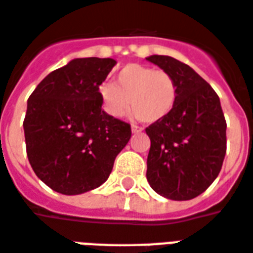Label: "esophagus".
Listing matches in <instances>:
<instances>
[{
	"instance_id": "esophagus-1",
	"label": "esophagus",
	"mask_w": 253,
	"mask_h": 253,
	"mask_svg": "<svg viewBox=\"0 0 253 253\" xmlns=\"http://www.w3.org/2000/svg\"><path fill=\"white\" fill-rule=\"evenodd\" d=\"M143 129L140 128V126H136V125H132V133H140Z\"/></svg>"
}]
</instances>
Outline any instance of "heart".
I'll use <instances>...</instances> for the list:
<instances>
[{"instance_id": "heart-1", "label": "heart", "mask_w": 253, "mask_h": 253, "mask_svg": "<svg viewBox=\"0 0 253 253\" xmlns=\"http://www.w3.org/2000/svg\"><path fill=\"white\" fill-rule=\"evenodd\" d=\"M105 110L120 119L132 112L145 124L166 119L176 105L178 84L169 73L141 64H128L117 74V84L99 86Z\"/></svg>"}]
</instances>
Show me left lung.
<instances>
[{"label":"left lung","mask_w":253,"mask_h":253,"mask_svg":"<svg viewBox=\"0 0 253 253\" xmlns=\"http://www.w3.org/2000/svg\"><path fill=\"white\" fill-rule=\"evenodd\" d=\"M147 60L171 74L178 84L172 112L145 129L151 140L147 180L169 200H193L214 182L224 162L226 121L220 98L187 64L165 55Z\"/></svg>","instance_id":"8db88e82"}]
</instances>
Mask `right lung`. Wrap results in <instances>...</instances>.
I'll list each match as a JSON object with an SVG mask.
<instances>
[{
    "label": "right lung",
    "mask_w": 253,
    "mask_h": 253,
    "mask_svg": "<svg viewBox=\"0 0 253 253\" xmlns=\"http://www.w3.org/2000/svg\"><path fill=\"white\" fill-rule=\"evenodd\" d=\"M110 58L73 59L29 95L24 119L27 155L40 180L64 195L97 189L130 139V125L102 110L99 84Z\"/></svg>",
    "instance_id": "add662e5"
}]
</instances>
